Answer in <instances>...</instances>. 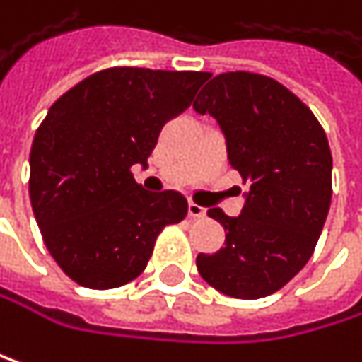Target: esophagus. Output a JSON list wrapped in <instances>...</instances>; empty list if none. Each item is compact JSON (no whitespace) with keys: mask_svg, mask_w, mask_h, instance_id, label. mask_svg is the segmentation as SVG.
Returning <instances> with one entry per match:
<instances>
[{"mask_svg":"<svg viewBox=\"0 0 362 362\" xmlns=\"http://www.w3.org/2000/svg\"><path fill=\"white\" fill-rule=\"evenodd\" d=\"M189 216L191 218H204L206 216V210L202 208V206H197V204H189Z\"/></svg>","mask_w":362,"mask_h":362,"instance_id":"obj_1","label":"esophagus"}]
</instances>
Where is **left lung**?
Wrapping results in <instances>:
<instances>
[{
  "instance_id": "left-lung-1",
  "label": "left lung",
  "mask_w": 362,
  "mask_h": 362,
  "mask_svg": "<svg viewBox=\"0 0 362 362\" xmlns=\"http://www.w3.org/2000/svg\"><path fill=\"white\" fill-rule=\"evenodd\" d=\"M193 107L216 118L231 167L250 185L238 218L208 210L227 238L218 252L197 257V269L229 297H267L305 267L322 233L333 193L329 139L295 93L261 74H218Z\"/></svg>"
}]
</instances>
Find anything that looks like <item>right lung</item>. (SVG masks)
I'll list each match as a JSON object with an SVG mask.
<instances>
[{
    "instance_id": "add662e5",
    "label": "right lung",
    "mask_w": 362,
    "mask_h": 362,
    "mask_svg": "<svg viewBox=\"0 0 362 362\" xmlns=\"http://www.w3.org/2000/svg\"><path fill=\"white\" fill-rule=\"evenodd\" d=\"M206 80V71L110 67L50 105L29 154V197L48 252L80 286L135 280L158 233L185 221L187 199L144 191L131 167H146L163 124Z\"/></svg>"
}]
</instances>
